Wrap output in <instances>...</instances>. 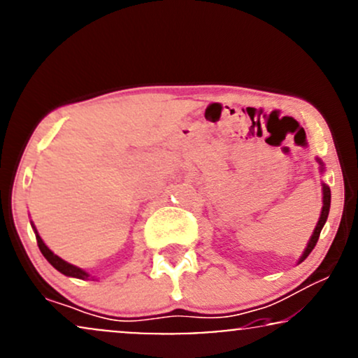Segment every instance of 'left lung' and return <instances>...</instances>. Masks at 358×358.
Returning <instances> with one entry per match:
<instances>
[{
  "label": "left lung",
  "mask_w": 358,
  "mask_h": 358,
  "mask_svg": "<svg viewBox=\"0 0 358 358\" xmlns=\"http://www.w3.org/2000/svg\"><path fill=\"white\" fill-rule=\"evenodd\" d=\"M317 162H318V166H320V172H322V174H323V172H325V164H323V162H322V159H318V157H317ZM322 194H323V197H322V203H323V206H322V213H320V217H318V222H317V226H315V229H313V234H312V238H310V239H308V243H306V248H305V251H303V253H301L300 259H298V264H300L301 262H305V259H306V256H308V255L312 253V251H313V248H315V245H317L318 238H320V233H322L323 226H325V222H327V217H329V213H330V199H331V194H330V187L327 186L325 182H322Z\"/></svg>",
  "instance_id": "8db88e82"
}]
</instances>
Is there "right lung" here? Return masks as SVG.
<instances>
[{
  "mask_svg": "<svg viewBox=\"0 0 358 358\" xmlns=\"http://www.w3.org/2000/svg\"><path fill=\"white\" fill-rule=\"evenodd\" d=\"M31 228H33V231H35L36 243H38V248H40L41 255L45 256L46 262H48L50 264H52V266L55 268V270L60 271L62 275L70 276V278H78V280H88V278L94 280V278H95V276H92L90 273H88V271L82 270V268L75 266V264H71V263H69V262H65V259H62L60 256L55 255L53 251L50 250V248L45 245V241H43V239H41L40 234H38V231H36L35 224H33V222H31Z\"/></svg>",
  "mask_w": 358,
  "mask_h": 358,
  "instance_id": "add662e5",
  "label": "right lung"
}]
</instances>
